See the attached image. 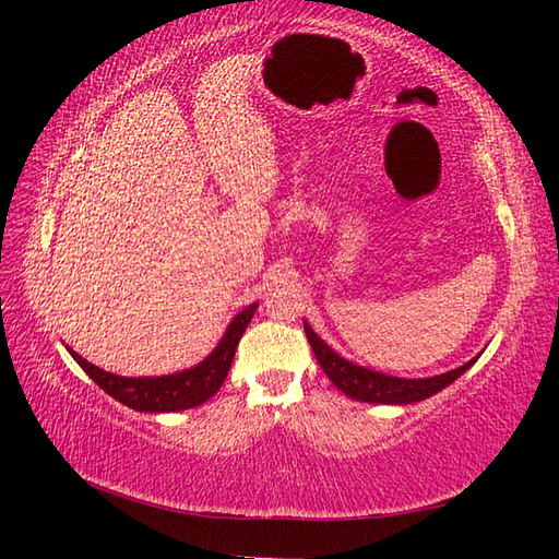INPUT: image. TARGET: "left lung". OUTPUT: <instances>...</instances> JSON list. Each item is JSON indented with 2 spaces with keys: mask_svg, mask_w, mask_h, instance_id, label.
I'll return each mask as SVG.
<instances>
[{
  "mask_svg": "<svg viewBox=\"0 0 559 559\" xmlns=\"http://www.w3.org/2000/svg\"><path fill=\"white\" fill-rule=\"evenodd\" d=\"M305 334H307V341H310L319 365H322V370L326 372L331 382H334L346 396L355 401H365V403H394V406L399 403V406H403V403L423 401L427 396L437 394V391H442L444 386H449L454 379H459L463 372H466L473 362H476V358H473L471 362L456 367V370L437 374V377H427V379H399L382 372H372L367 370V367L353 365L350 360L341 358L338 353L331 350L326 343L314 334L307 322H305Z\"/></svg>",
  "mask_w": 559,
  "mask_h": 559,
  "instance_id": "1",
  "label": "left lung"
}]
</instances>
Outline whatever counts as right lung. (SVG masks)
I'll list each match as a JSON object with an SVG mask.
<instances>
[{"mask_svg": "<svg viewBox=\"0 0 559 559\" xmlns=\"http://www.w3.org/2000/svg\"><path fill=\"white\" fill-rule=\"evenodd\" d=\"M257 307H259L257 302L249 305L233 319L216 350H213L204 362H199L197 367H189V370L175 372V374L120 377L86 362L71 348L67 350L71 353V358L81 365V370L86 372L93 382L105 391V394H110L115 401L124 403V406L141 413L187 411V408L201 406V403L209 401L221 389L233 365L237 343H240L247 324L252 322Z\"/></svg>", "mask_w": 559, "mask_h": 559, "instance_id": "obj_1", "label": "right lung"}]
</instances>
